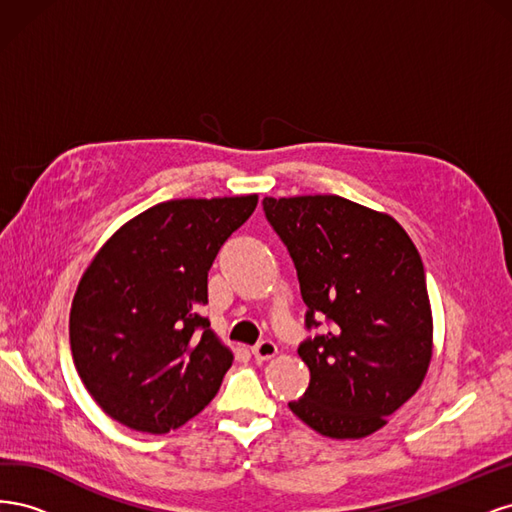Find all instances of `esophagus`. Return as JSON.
Masks as SVG:
<instances>
[{"label":"esophagus","mask_w":512,"mask_h":512,"mask_svg":"<svg viewBox=\"0 0 512 512\" xmlns=\"http://www.w3.org/2000/svg\"><path fill=\"white\" fill-rule=\"evenodd\" d=\"M252 354L256 356V361H269L277 354V346L271 342V339H262L254 348Z\"/></svg>","instance_id":"esophagus-1"}]
</instances>
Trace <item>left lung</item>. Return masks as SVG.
<instances>
[{
  "mask_svg": "<svg viewBox=\"0 0 512 512\" xmlns=\"http://www.w3.org/2000/svg\"><path fill=\"white\" fill-rule=\"evenodd\" d=\"M307 305L309 386L288 408L329 438H365L421 386L431 359L425 269L393 218L342 196L262 200Z\"/></svg>",
  "mask_w": 512,
  "mask_h": 512,
  "instance_id": "obj_1",
  "label": "left lung"
}]
</instances>
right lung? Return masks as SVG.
I'll return each mask as SVG.
<instances>
[{
    "mask_svg": "<svg viewBox=\"0 0 512 512\" xmlns=\"http://www.w3.org/2000/svg\"><path fill=\"white\" fill-rule=\"evenodd\" d=\"M258 196L168 200L106 241L70 309L76 371L98 406L134 431L168 433L220 391L232 354L198 314L220 247Z\"/></svg>",
    "mask_w": 512,
    "mask_h": 512,
    "instance_id": "obj_1",
    "label": "right lung"
}]
</instances>
